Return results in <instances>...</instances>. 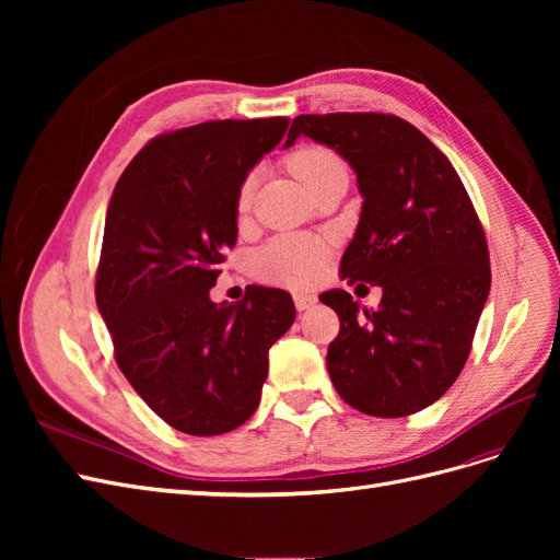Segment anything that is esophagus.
Here are the masks:
<instances>
[{
	"label": "esophagus",
	"mask_w": 560,
	"mask_h": 560,
	"mask_svg": "<svg viewBox=\"0 0 560 560\" xmlns=\"http://www.w3.org/2000/svg\"><path fill=\"white\" fill-rule=\"evenodd\" d=\"M317 303V296H313V294H308V292H296L294 294V306H296V311H308V308H313Z\"/></svg>",
	"instance_id": "esophagus-1"
}]
</instances>
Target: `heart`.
Instances as JSON below:
<instances>
[{
	"label": "heart",
	"mask_w": 560,
	"mask_h": 560,
	"mask_svg": "<svg viewBox=\"0 0 560 560\" xmlns=\"http://www.w3.org/2000/svg\"><path fill=\"white\" fill-rule=\"evenodd\" d=\"M292 175L311 191L313 184L329 173L331 167L341 165L334 151L325 147H301L287 161ZM254 196V177H247L238 189V210L245 212ZM329 245L311 235H280L268 243L257 257V273L276 284H287L303 290L319 282L327 273Z\"/></svg>",
	"instance_id": "heart-1"
}]
</instances>
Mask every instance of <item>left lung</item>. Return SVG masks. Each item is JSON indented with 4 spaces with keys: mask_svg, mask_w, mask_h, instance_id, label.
Masks as SVG:
<instances>
[{
    "mask_svg": "<svg viewBox=\"0 0 560 560\" xmlns=\"http://www.w3.org/2000/svg\"><path fill=\"white\" fill-rule=\"evenodd\" d=\"M299 138L358 175L364 202L341 278L383 290L376 311L346 290L319 296L341 319L327 350L336 393L366 416L422 411L460 376L490 292L479 217L451 161L399 116L301 114L284 149Z\"/></svg>",
    "mask_w": 560,
    "mask_h": 560,
    "instance_id": "8db88e82",
    "label": "left lung"
}]
</instances>
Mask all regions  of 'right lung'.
I'll return each mask as SVG.
<instances>
[{
    "instance_id": "add662e5",
    "label": "right lung",
    "mask_w": 560,
    "mask_h": 560,
    "mask_svg": "<svg viewBox=\"0 0 560 560\" xmlns=\"http://www.w3.org/2000/svg\"><path fill=\"white\" fill-rule=\"evenodd\" d=\"M290 126L284 116L208 121L159 135L116 182L95 301L116 362L151 411L194 436L257 411L268 348L292 327V296L252 284L214 303L224 249L238 238V189Z\"/></svg>"
}]
</instances>
